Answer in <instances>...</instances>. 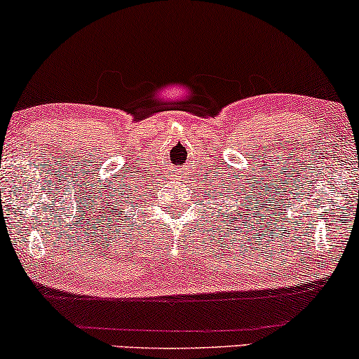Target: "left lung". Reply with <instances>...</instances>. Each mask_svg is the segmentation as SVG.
I'll return each mask as SVG.
<instances>
[{"label": "left lung", "instance_id": "left-lung-1", "mask_svg": "<svg viewBox=\"0 0 359 359\" xmlns=\"http://www.w3.org/2000/svg\"><path fill=\"white\" fill-rule=\"evenodd\" d=\"M227 194H229V191H227ZM227 198V196H226ZM226 203V199H222V204H224ZM222 204H221V201H219V206H222ZM234 206L236 208H241V211H244V203H241V206H237V204H234ZM232 208V206H231Z\"/></svg>", "mask_w": 359, "mask_h": 359}]
</instances>
